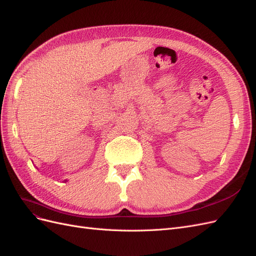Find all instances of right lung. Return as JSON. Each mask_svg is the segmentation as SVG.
<instances>
[{
    "mask_svg": "<svg viewBox=\"0 0 256 256\" xmlns=\"http://www.w3.org/2000/svg\"><path fill=\"white\" fill-rule=\"evenodd\" d=\"M65 182H66V180H65Z\"/></svg>",
    "mask_w": 256,
    "mask_h": 256,
    "instance_id": "1",
    "label": "right lung"
}]
</instances>
